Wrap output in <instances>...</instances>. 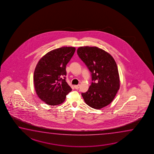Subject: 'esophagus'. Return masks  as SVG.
<instances>
[{
  "label": "esophagus",
  "instance_id": "34e87169",
  "mask_svg": "<svg viewBox=\"0 0 154 154\" xmlns=\"http://www.w3.org/2000/svg\"><path fill=\"white\" fill-rule=\"evenodd\" d=\"M80 88V85H75V86H74V88H75L76 90H78L79 88Z\"/></svg>",
  "mask_w": 154,
  "mask_h": 154
}]
</instances>
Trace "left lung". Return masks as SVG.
<instances>
[{
  "instance_id": "8db88e82",
  "label": "left lung",
  "mask_w": 154,
  "mask_h": 154,
  "mask_svg": "<svg viewBox=\"0 0 154 154\" xmlns=\"http://www.w3.org/2000/svg\"><path fill=\"white\" fill-rule=\"evenodd\" d=\"M77 54L91 73L90 86L82 94L85 102L96 109L108 106L120 88L118 66L114 58L97 47H80Z\"/></svg>"
}]
</instances>
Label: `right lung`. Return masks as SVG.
Masks as SVG:
<instances>
[{
    "label": "right lung",
    "mask_w": 154,
    "mask_h": 154,
    "mask_svg": "<svg viewBox=\"0 0 154 154\" xmlns=\"http://www.w3.org/2000/svg\"><path fill=\"white\" fill-rule=\"evenodd\" d=\"M75 51L74 47L57 48L44 56L34 72V84L38 96L50 106L63 102L72 91L66 82V65Z\"/></svg>",
    "instance_id": "obj_1"
}]
</instances>
